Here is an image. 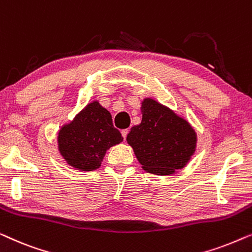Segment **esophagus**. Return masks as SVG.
<instances>
[{
  "label": "esophagus",
  "instance_id": "esophagus-1",
  "mask_svg": "<svg viewBox=\"0 0 252 252\" xmlns=\"http://www.w3.org/2000/svg\"><path fill=\"white\" fill-rule=\"evenodd\" d=\"M127 134H128V129H123V130H122V135H123V137H124V140L126 139Z\"/></svg>",
  "mask_w": 252,
  "mask_h": 252
}]
</instances>
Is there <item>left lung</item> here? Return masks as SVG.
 Here are the masks:
<instances>
[{
  "label": "left lung",
  "instance_id": "obj_1",
  "mask_svg": "<svg viewBox=\"0 0 252 252\" xmlns=\"http://www.w3.org/2000/svg\"><path fill=\"white\" fill-rule=\"evenodd\" d=\"M142 120L133 126L126 141L144 171L171 175L184 168L196 151L197 134L188 120L156 99L141 103Z\"/></svg>",
  "mask_w": 252,
  "mask_h": 252
}]
</instances>
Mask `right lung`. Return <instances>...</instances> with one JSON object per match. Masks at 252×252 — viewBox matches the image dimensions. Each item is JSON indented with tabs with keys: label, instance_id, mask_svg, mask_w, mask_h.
Wrapping results in <instances>:
<instances>
[{
	"label": "right lung",
	"instance_id": "1",
	"mask_svg": "<svg viewBox=\"0 0 252 252\" xmlns=\"http://www.w3.org/2000/svg\"><path fill=\"white\" fill-rule=\"evenodd\" d=\"M113 127L112 117L97 99L77 113L58 130L57 146L66 164L79 171H95L101 166L110 148L123 142Z\"/></svg>",
	"mask_w": 252,
	"mask_h": 252
}]
</instances>
